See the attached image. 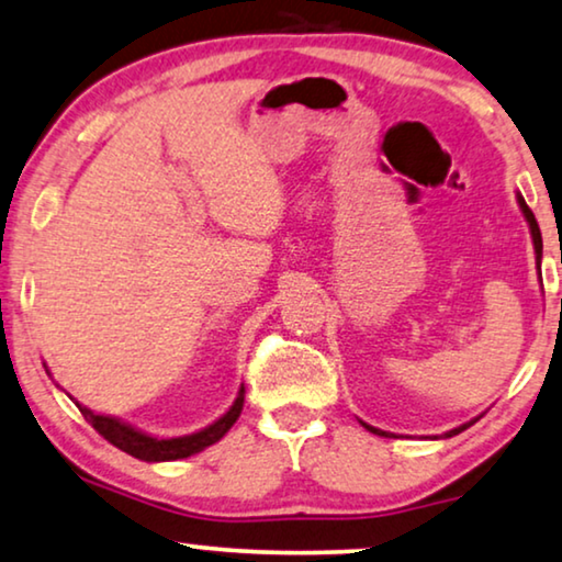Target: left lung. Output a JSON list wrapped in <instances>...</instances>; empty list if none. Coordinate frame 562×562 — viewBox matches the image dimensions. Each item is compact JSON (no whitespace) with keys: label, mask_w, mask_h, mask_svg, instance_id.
<instances>
[{"label":"left lung","mask_w":562,"mask_h":562,"mask_svg":"<svg viewBox=\"0 0 562 562\" xmlns=\"http://www.w3.org/2000/svg\"><path fill=\"white\" fill-rule=\"evenodd\" d=\"M516 200H519V207H521V213H525V218H527V223H529V231H532V241H535V251H537V267H540V257H542V234H540V226H537V221H535V213L529 211V205L525 203V198H521V194H516ZM470 424H473V422H470ZM470 424H462V426H458V429L447 431L445 437H454V434L465 431ZM362 426H364V429H368V431L378 434V437H387V431H380V429H375V426H370V424H364V422H362Z\"/></svg>","instance_id":"obj_1"}]
</instances>
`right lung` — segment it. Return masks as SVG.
<instances>
[{"mask_svg":"<svg viewBox=\"0 0 562 562\" xmlns=\"http://www.w3.org/2000/svg\"><path fill=\"white\" fill-rule=\"evenodd\" d=\"M77 406L81 411V416H85L87 422L92 424L110 445H115L117 450L128 452V454H133V458L146 460V462H169V460H182V458H190V454L203 452L205 447H211L218 442V439H223V434H226L231 426L236 424L238 416H241L244 385L236 395L234 406H231L226 414L218 418V422H213L211 426H205V429H200L194 434H184V437H171V439L151 437V434H146V431L136 429V426L120 422V418H115V416L94 414V411L81 406V403H77Z\"/></svg>","mask_w":562,"mask_h":562,"instance_id":"add662e5","label":"right lung"}]
</instances>
